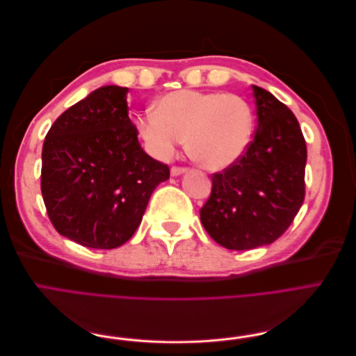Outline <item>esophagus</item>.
I'll return each instance as SVG.
<instances>
[{
	"label": "esophagus",
	"mask_w": 356,
	"mask_h": 356,
	"mask_svg": "<svg viewBox=\"0 0 356 356\" xmlns=\"http://www.w3.org/2000/svg\"><path fill=\"white\" fill-rule=\"evenodd\" d=\"M186 170H187L186 168H181V166H172V168H170V175H172V177H177V175L184 174Z\"/></svg>",
	"instance_id": "34e87169"
}]
</instances>
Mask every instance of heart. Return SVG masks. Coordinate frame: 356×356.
<instances>
[{"instance_id":"b5f03b06","label":"heart","mask_w":356,"mask_h":356,"mask_svg":"<svg viewBox=\"0 0 356 356\" xmlns=\"http://www.w3.org/2000/svg\"><path fill=\"white\" fill-rule=\"evenodd\" d=\"M138 131L157 159H169L186 138L190 156L203 168L218 170L234 163L251 143L254 111L233 93L175 90L138 118Z\"/></svg>"}]
</instances>
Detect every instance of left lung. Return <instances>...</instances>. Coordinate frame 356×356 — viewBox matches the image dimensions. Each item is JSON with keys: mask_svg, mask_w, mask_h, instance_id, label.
I'll list each match as a JSON object with an SVG mask.
<instances>
[{"mask_svg": "<svg viewBox=\"0 0 356 356\" xmlns=\"http://www.w3.org/2000/svg\"><path fill=\"white\" fill-rule=\"evenodd\" d=\"M258 123L246 152L212 174L211 196L200 221L227 250H252L275 242L305 200L307 148L296 115L285 104L252 86Z\"/></svg>", "mask_w": 356, "mask_h": 356, "instance_id": "obj_1", "label": "left lung"}]
</instances>
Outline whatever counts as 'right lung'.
I'll use <instances>...</instances> for the list:
<instances>
[{
  "mask_svg": "<svg viewBox=\"0 0 356 356\" xmlns=\"http://www.w3.org/2000/svg\"><path fill=\"white\" fill-rule=\"evenodd\" d=\"M127 88L104 86L62 113L42 144L41 195L56 232L83 246L113 250L141 224L169 166L139 145Z\"/></svg>",
  "mask_w": 356,
  "mask_h": 356,
  "instance_id": "right-lung-1",
  "label": "right lung"
}]
</instances>
